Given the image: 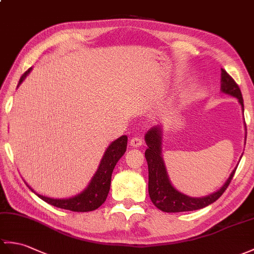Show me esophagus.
Here are the masks:
<instances>
[{"label":"esophagus","mask_w":254,"mask_h":254,"mask_svg":"<svg viewBox=\"0 0 254 254\" xmlns=\"http://www.w3.org/2000/svg\"><path fill=\"white\" fill-rule=\"evenodd\" d=\"M141 144H143V139H141L140 137H137V136L132 137L131 141H129V145H131L132 147H139V146H141Z\"/></svg>","instance_id":"34e87169"}]
</instances>
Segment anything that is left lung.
I'll use <instances>...</instances> for the list:
<instances>
[{
	"label": "left lung",
	"mask_w": 254,
	"mask_h": 254,
	"mask_svg": "<svg viewBox=\"0 0 254 254\" xmlns=\"http://www.w3.org/2000/svg\"><path fill=\"white\" fill-rule=\"evenodd\" d=\"M222 85L221 88L224 93L238 98L239 103L244 108V98L238 84L229 75L226 70L222 69ZM146 144L148 148L145 151V157L148 163V191L152 203L163 212H185L202 209L207 205L213 203L219 199L223 192L226 190L229 183L236 172L233 171L227 182L221 190L214 193L202 198H192L176 190L171 184L168 178L167 170L161 157V129L155 127L145 135Z\"/></svg>",
	"instance_id": "8db88e82"
}]
</instances>
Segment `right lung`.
<instances>
[{
	"mask_svg": "<svg viewBox=\"0 0 254 254\" xmlns=\"http://www.w3.org/2000/svg\"><path fill=\"white\" fill-rule=\"evenodd\" d=\"M30 69L21 75L18 85L26 78L27 74L30 72ZM127 145V136L122 135L121 137L116 139L114 143H111L110 146L106 150L105 155L100 161L97 172L93 176V179L87 186L85 190L76 196L69 198V199H53L34 192L32 188L28 185L30 190L38 194V197L44 200L45 202L54 205L56 208H61L64 210H70L73 212H88L94 211L102 205L106 198L108 196L110 190V182H111V174L116 167L117 162L119 159L125 155Z\"/></svg>",
	"mask_w": 254,
	"mask_h": 254,
	"instance_id": "1",
	"label": "right lung"
}]
</instances>
